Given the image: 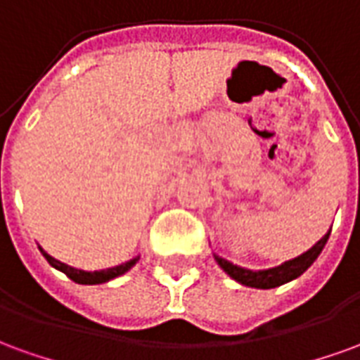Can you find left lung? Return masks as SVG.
I'll list each match as a JSON object with an SVG mask.
<instances>
[{"instance_id": "1", "label": "left lung", "mask_w": 360, "mask_h": 360, "mask_svg": "<svg viewBox=\"0 0 360 360\" xmlns=\"http://www.w3.org/2000/svg\"><path fill=\"white\" fill-rule=\"evenodd\" d=\"M330 231L320 241L314 243L307 252H302V255L291 258V260H285L283 264L274 266V268H266V270H249V268L233 264V262H229V260L218 257V255H214V260L218 262L219 268L226 271L229 278L239 281L241 285L255 287V289H274V287L283 285L287 281H293V279H297L301 274L309 270L312 262L316 260L318 255L326 247Z\"/></svg>"}]
</instances>
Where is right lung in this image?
<instances>
[{
    "label": "right lung",
    "instance_id": "right-lung-1",
    "mask_svg": "<svg viewBox=\"0 0 360 360\" xmlns=\"http://www.w3.org/2000/svg\"><path fill=\"white\" fill-rule=\"evenodd\" d=\"M40 252L44 255V258L50 262V266H53L56 270L63 271L67 278L73 279L75 283H81V285H98V283H105V281H110L113 278H119V276H123L125 271H129L133 268L136 262H139V258L141 257H134L131 260H127L123 264L113 266V268H105V270H96V271H86V270H79V268H73V266L63 264V262H59L53 257H50L42 247H38Z\"/></svg>",
    "mask_w": 360,
    "mask_h": 360
}]
</instances>
